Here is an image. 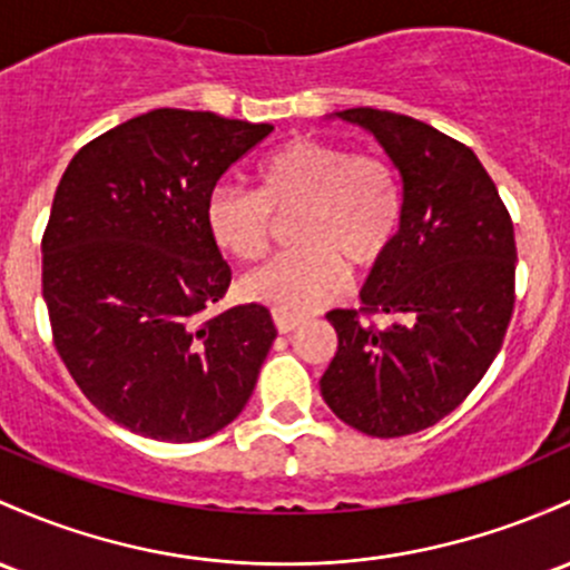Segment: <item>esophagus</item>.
<instances>
[{
  "mask_svg": "<svg viewBox=\"0 0 570 570\" xmlns=\"http://www.w3.org/2000/svg\"><path fill=\"white\" fill-rule=\"evenodd\" d=\"M273 322L275 327H278V333H292V330L299 324V316H292V314H281V311H273Z\"/></svg>",
  "mask_w": 570,
  "mask_h": 570,
  "instance_id": "esophagus-1",
  "label": "esophagus"
}]
</instances>
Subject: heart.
<instances>
[{
	"instance_id": "heart-1",
	"label": "heart",
	"mask_w": 570,
	"mask_h": 570,
	"mask_svg": "<svg viewBox=\"0 0 570 570\" xmlns=\"http://www.w3.org/2000/svg\"><path fill=\"white\" fill-rule=\"evenodd\" d=\"M256 194L216 186L205 227L224 254L259 262L276 216L295 218V252L246 275L243 295L281 314H308L346 286V262L373 267L395 246L405 216L397 167L322 137H292L256 165Z\"/></svg>"
}]
</instances>
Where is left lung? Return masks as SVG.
I'll return each mask as SVG.
<instances>
[{"label": "left lung", "instance_id": "8db88e82", "mask_svg": "<svg viewBox=\"0 0 570 570\" xmlns=\"http://www.w3.org/2000/svg\"><path fill=\"white\" fill-rule=\"evenodd\" d=\"M405 186L395 246L373 265L360 311H330L337 352L322 397L348 428L400 438L433 428L492 365L514 311V224L476 154L400 112L352 108ZM390 313V328L358 314Z\"/></svg>", "mask_w": 570, "mask_h": 570}]
</instances>
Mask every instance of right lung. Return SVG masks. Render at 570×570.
<instances>
[{
    "instance_id": "add662e5",
    "label": "right lung",
    "mask_w": 570,
    "mask_h": 570,
    "mask_svg": "<svg viewBox=\"0 0 570 570\" xmlns=\"http://www.w3.org/2000/svg\"><path fill=\"white\" fill-rule=\"evenodd\" d=\"M271 132L159 108L86 142L56 186L42 235L56 352L80 392L137 435L199 441L252 397L275 324L256 303L208 314L233 271L205 203Z\"/></svg>"
}]
</instances>
